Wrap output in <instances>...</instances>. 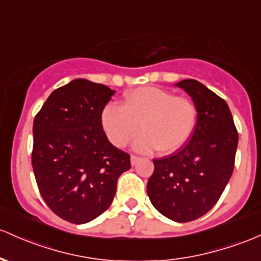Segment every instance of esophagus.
Returning a JSON list of instances; mask_svg holds the SVG:
<instances>
[{"label": "esophagus", "instance_id": "esophagus-1", "mask_svg": "<svg viewBox=\"0 0 261 261\" xmlns=\"http://www.w3.org/2000/svg\"><path fill=\"white\" fill-rule=\"evenodd\" d=\"M140 161V157H137V156H135V154H133V156H131V165L133 166H135L137 162Z\"/></svg>", "mask_w": 261, "mask_h": 261}]
</instances>
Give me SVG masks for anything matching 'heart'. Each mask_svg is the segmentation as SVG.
Instances as JSON below:
<instances>
[{
  "label": "heart",
  "mask_w": 261,
  "mask_h": 261,
  "mask_svg": "<svg viewBox=\"0 0 261 261\" xmlns=\"http://www.w3.org/2000/svg\"><path fill=\"white\" fill-rule=\"evenodd\" d=\"M198 111L191 99L176 96L163 89L146 87L125 94L124 105L109 102L102 108L100 121L108 139L117 147H124L133 136L141 152L159 148L172 152L188 141L197 124Z\"/></svg>",
  "instance_id": "obj_1"
}]
</instances>
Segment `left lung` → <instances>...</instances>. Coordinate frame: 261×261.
I'll use <instances>...</instances> for the list:
<instances>
[{
    "label": "left lung",
    "mask_w": 261,
    "mask_h": 261,
    "mask_svg": "<svg viewBox=\"0 0 261 261\" xmlns=\"http://www.w3.org/2000/svg\"><path fill=\"white\" fill-rule=\"evenodd\" d=\"M196 104L198 117L185 147L153 160L147 182L151 203L174 222L198 219L214 207L234 170L238 131L227 102L198 80L174 84Z\"/></svg>",
    "instance_id": "1"
}]
</instances>
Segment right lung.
Listing matches in <instances>:
<instances>
[{
  "label": "right lung",
  "mask_w": 261,
  "mask_h": 261,
  "mask_svg": "<svg viewBox=\"0 0 261 261\" xmlns=\"http://www.w3.org/2000/svg\"><path fill=\"white\" fill-rule=\"evenodd\" d=\"M115 90L74 79L48 96L33 122L32 166L43 199L62 219L84 224L110 207L130 154L115 147L100 114Z\"/></svg>",
  "instance_id": "obj_1"
}]
</instances>
